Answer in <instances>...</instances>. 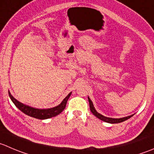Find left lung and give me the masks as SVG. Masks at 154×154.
<instances>
[{
	"instance_id": "8db88e82",
	"label": "left lung",
	"mask_w": 154,
	"mask_h": 154,
	"mask_svg": "<svg viewBox=\"0 0 154 154\" xmlns=\"http://www.w3.org/2000/svg\"><path fill=\"white\" fill-rule=\"evenodd\" d=\"M88 100H89V107H90V110L94 115H95V117L97 118H98L99 120H102V121L106 122V123H122V122L125 121V120H128L129 119L130 117H132L134 114L130 115V116H128V117H122V118H111V117H104L103 115H101V113H98L95 110V107L93 105V103L92 101H91V99L89 98V97L88 96Z\"/></svg>"
}]
</instances>
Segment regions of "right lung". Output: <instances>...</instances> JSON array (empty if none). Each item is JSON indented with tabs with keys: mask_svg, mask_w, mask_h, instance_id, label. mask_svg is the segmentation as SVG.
<instances>
[{
	"mask_svg": "<svg viewBox=\"0 0 154 154\" xmlns=\"http://www.w3.org/2000/svg\"><path fill=\"white\" fill-rule=\"evenodd\" d=\"M9 96H10V99L13 102V104L16 105V107L19 109L22 112H23L25 114L28 115L29 117H34L36 119H39V120H46V119L51 118V117H56L59 113H62L64 109L65 108L66 106L67 101H68V98L71 96V92H70L66 97L63 99V101L59 104V105L56 106L54 107H51V108L47 109H40L36 108V107H31L29 105L23 104V103L20 102L18 100H16L13 95H11L10 92L9 91Z\"/></svg>",
	"mask_w": 154,
	"mask_h": 154,
	"instance_id": "right-lung-1",
	"label": "right lung"
}]
</instances>
